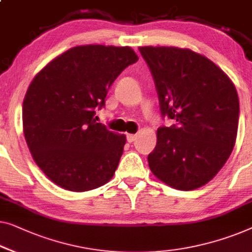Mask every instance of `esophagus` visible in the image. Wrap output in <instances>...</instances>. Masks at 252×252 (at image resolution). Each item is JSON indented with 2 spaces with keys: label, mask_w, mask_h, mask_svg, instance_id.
Segmentation results:
<instances>
[{
  "label": "esophagus",
  "mask_w": 252,
  "mask_h": 252,
  "mask_svg": "<svg viewBox=\"0 0 252 252\" xmlns=\"http://www.w3.org/2000/svg\"><path fill=\"white\" fill-rule=\"evenodd\" d=\"M136 135H134V134H127V141L129 142V143H133V142L136 140Z\"/></svg>",
  "instance_id": "obj_1"
}]
</instances>
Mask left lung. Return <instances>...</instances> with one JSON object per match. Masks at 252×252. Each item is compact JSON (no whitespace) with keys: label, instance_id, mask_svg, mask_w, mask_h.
Listing matches in <instances>:
<instances>
[{"label":"left lung","instance_id":"8db88e82","mask_svg":"<svg viewBox=\"0 0 252 252\" xmlns=\"http://www.w3.org/2000/svg\"><path fill=\"white\" fill-rule=\"evenodd\" d=\"M155 81L159 127L148 161L169 187L191 191L213 180L234 148L240 104L234 84L208 58L174 46L138 47Z\"/></svg>","mask_w":252,"mask_h":252}]
</instances>
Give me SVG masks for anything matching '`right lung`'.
Instances as JSON below:
<instances>
[{"instance_id":"obj_1","label":"right lung","mask_w":252,"mask_h":252,"mask_svg":"<svg viewBox=\"0 0 252 252\" xmlns=\"http://www.w3.org/2000/svg\"><path fill=\"white\" fill-rule=\"evenodd\" d=\"M137 60L128 46H76L32 81L23 104L25 138L35 162L58 187L90 191L114 176L126 137L94 116L115 79Z\"/></svg>"}]
</instances>
